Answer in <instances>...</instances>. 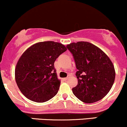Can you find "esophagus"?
<instances>
[{"label": "esophagus", "mask_w": 127, "mask_h": 127, "mask_svg": "<svg viewBox=\"0 0 127 127\" xmlns=\"http://www.w3.org/2000/svg\"><path fill=\"white\" fill-rule=\"evenodd\" d=\"M67 79H68V77H66V78H63V80H64V81H66Z\"/></svg>", "instance_id": "obj_1"}]
</instances>
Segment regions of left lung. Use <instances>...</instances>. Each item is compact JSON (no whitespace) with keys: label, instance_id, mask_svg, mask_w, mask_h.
<instances>
[{"label":"left lung","instance_id":"left-lung-1","mask_svg":"<svg viewBox=\"0 0 127 127\" xmlns=\"http://www.w3.org/2000/svg\"><path fill=\"white\" fill-rule=\"evenodd\" d=\"M72 54L77 69L74 95L85 103L103 99L114 82V66L109 58L100 48L87 42L71 43L66 46Z\"/></svg>","mask_w":127,"mask_h":127}]
</instances>
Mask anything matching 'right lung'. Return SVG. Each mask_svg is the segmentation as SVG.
Returning <instances> with one entry per match:
<instances>
[{
    "label": "right lung",
    "mask_w": 127,
    "mask_h": 127,
    "mask_svg": "<svg viewBox=\"0 0 127 127\" xmlns=\"http://www.w3.org/2000/svg\"><path fill=\"white\" fill-rule=\"evenodd\" d=\"M66 50L62 43L47 41L35 43L23 53L16 64L15 80L27 98L43 103L57 94L60 80L54 63Z\"/></svg>",
    "instance_id": "1"
}]
</instances>
